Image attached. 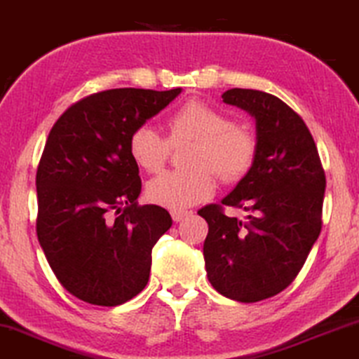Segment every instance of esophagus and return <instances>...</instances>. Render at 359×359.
Here are the masks:
<instances>
[{"mask_svg": "<svg viewBox=\"0 0 359 359\" xmlns=\"http://www.w3.org/2000/svg\"><path fill=\"white\" fill-rule=\"evenodd\" d=\"M191 215H193V211H188V210H172L171 211V216H172V219H175V221H181V219L188 218V216H191Z\"/></svg>", "mask_w": 359, "mask_h": 359, "instance_id": "1", "label": "esophagus"}]
</instances>
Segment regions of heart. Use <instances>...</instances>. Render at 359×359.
I'll list each match as a JSON object with an SVG mask.
<instances>
[{"label":"heart","instance_id":"b5f03b06","mask_svg":"<svg viewBox=\"0 0 359 359\" xmlns=\"http://www.w3.org/2000/svg\"><path fill=\"white\" fill-rule=\"evenodd\" d=\"M165 128L166 138L148 125L135 128L128 151L141 170L158 172L165 166L171 146L191 143L184 153L188 170L163 172L146 188L149 200L170 210H183L210 198L216 189V175L224 183H238L258 156L253 131L200 100L178 106L165 118Z\"/></svg>","mask_w":359,"mask_h":359}]
</instances>
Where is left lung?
Listing matches in <instances>:
<instances>
[{"instance_id":"1","label":"left lung","mask_w":359,"mask_h":359,"mask_svg":"<svg viewBox=\"0 0 359 359\" xmlns=\"http://www.w3.org/2000/svg\"><path fill=\"white\" fill-rule=\"evenodd\" d=\"M223 101L256 119L258 156L224 198L246 220L229 219L222 205L198 211L208 223L203 246L208 280L218 293L256 303L281 293L302 271L321 233L326 176L303 118L259 90L233 88Z\"/></svg>"}]
</instances>
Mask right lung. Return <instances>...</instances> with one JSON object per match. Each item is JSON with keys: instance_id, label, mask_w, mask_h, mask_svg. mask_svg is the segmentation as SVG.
<instances>
[{"instance_id": "add662e5", "label": "right lung", "mask_w": 359, "mask_h": 359, "mask_svg": "<svg viewBox=\"0 0 359 359\" xmlns=\"http://www.w3.org/2000/svg\"><path fill=\"white\" fill-rule=\"evenodd\" d=\"M181 93L116 88L93 93L57 118L36 171V234L66 291L118 306L144 290L151 250L171 228L165 208L138 205L135 128Z\"/></svg>"}]
</instances>
